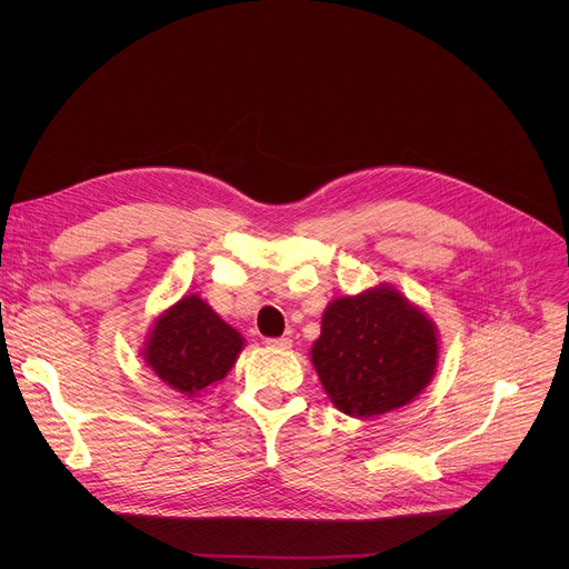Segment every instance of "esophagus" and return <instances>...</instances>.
Here are the masks:
<instances>
[{
  "mask_svg": "<svg viewBox=\"0 0 569 569\" xmlns=\"http://www.w3.org/2000/svg\"><path fill=\"white\" fill-rule=\"evenodd\" d=\"M266 345H268V347H272V349L288 351V349L292 347V340H290V338H270V340H266Z\"/></svg>",
  "mask_w": 569,
  "mask_h": 569,
  "instance_id": "esophagus-1",
  "label": "esophagus"
}]
</instances>
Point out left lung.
I'll return each instance as SVG.
<instances>
[{"label":"left lung","mask_w":569,"mask_h":569,"mask_svg":"<svg viewBox=\"0 0 569 569\" xmlns=\"http://www.w3.org/2000/svg\"><path fill=\"white\" fill-rule=\"evenodd\" d=\"M439 353L432 317L391 283H378L329 301L310 362L340 412L371 419L417 400L437 373Z\"/></svg>","instance_id":"1"}]
</instances>
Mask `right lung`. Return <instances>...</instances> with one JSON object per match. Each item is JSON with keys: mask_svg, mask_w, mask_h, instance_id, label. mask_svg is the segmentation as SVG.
<instances>
[{"mask_svg": "<svg viewBox=\"0 0 569 569\" xmlns=\"http://www.w3.org/2000/svg\"><path fill=\"white\" fill-rule=\"evenodd\" d=\"M242 349L246 338L189 292L154 317L141 360L169 389L198 398L231 371Z\"/></svg>", "mask_w": 569, "mask_h": 569, "instance_id": "right-lung-1", "label": "right lung"}]
</instances>
